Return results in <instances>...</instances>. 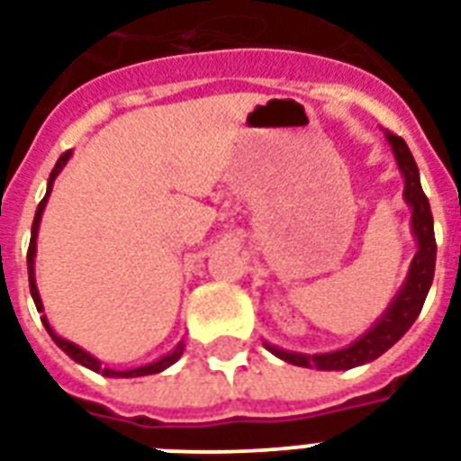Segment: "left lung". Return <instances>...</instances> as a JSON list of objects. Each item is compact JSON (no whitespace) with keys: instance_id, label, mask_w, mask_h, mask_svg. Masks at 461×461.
<instances>
[{"instance_id":"1","label":"left lung","mask_w":461,"mask_h":461,"mask_svg":"<svg viewBox=\"0 0 461 461\" xmlns=\"http://www.w3.org/2000/svg\"><path fill=\"white\" fill-rule=\"evenodd\" d=\"M384 137L390 141L392 153L397 158L399 173L404 175V202L411 209V233L416 238V255H413L404 284L394 295V301L387 305V310L377 317L375 324L346 348L330 353H295L264 341L267 351L274 353L276 358L301 367H317V370H348V367L363 366V363L380 358L387 348L397 344L399 339L411 330V324L416 322V317L426 303V295L433 284L435 249H438L433 233V213H430L428 197L420 187L419 166H416L406 141L392 131H387Z\"/></svg>"}]
</instances>
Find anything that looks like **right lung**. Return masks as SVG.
I'll return each mask as SVG.
<instances>
[{
	"instance_id": "right-lung-1",
	"label": "right lung",
	"mask_w": 461,
	"mask_h": 461,
	"mask_svg": "<svg viewBox=\"0 0 461 461\" xmlns=\"http://www.w3.org/2000/svg\"><path fill=\"white\" fill-rule=\"evenodd\" d=\"M71 158V151H64L62 156H59V160H57V166L52 167V173H50V180H48V192H45V197H42V202L38 204V209H35V219H33V228H31V245H28V284H31V295H33V303L35 308H38V312H42V301H41V294H38V286H35V238H38V228H41V219H42V212H45V204H48V197L50 192H52V185H55V177L59 173H62V167L67 166V160ZM42 324H45V330H48V334L52 337V341H55L59 348H62L67 356H69L71 360H77V363H81L84 367H88V370H94V373H101V375L105 377H141V375H156V373H160V370H166V367H170L175 363V360L180 358L182 351H185V341H180V344L175 346L173 351L166 353L163 358L153 360V363H146V366H139V367H131V370H113V367H103V363L95 356H91L88 351H84L81 346H77L74 341H67V339H62L59 334H57L52 327H50L48 317L42 315L41 317Z\"/></svg>"
}]
</instances>
